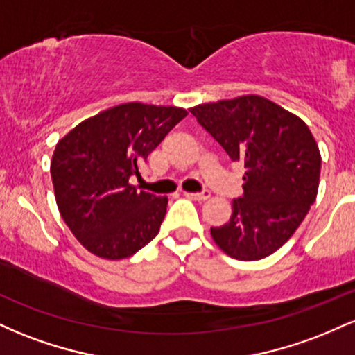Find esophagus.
<instances>
[{"label":"esophagus","instance_id":"1","mask_svg":"<svg viewBox=\"0 0 355 355\" xmlns=\"http://www.w3.org/2000/svg\"><path fill=\"white\" fill-rule=\"evenodd\" d=\"M183 195L191 198V200H197V202H205L210 198V191H207V190L200 191V193H190V191H183Z\"/></svg>","mask_w":355,"mask_h":355}]
</instances>
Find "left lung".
Masks as SVG:
<instances>
[{"label": "left lung", "instance_id": "obj_1", "mask_svg": "<svg viewBox=\"0 0 355 355\" xmlns=\"http://www.w3.org/2000/svg\"><path fill=\"white\" fill-rule=\"evenodd\" d=\"M232 162L245 166L243 195L232 202L214 242L232 259H266L294 235L319 190L320 152L309 126L259 95L190 108Z\"/></svg>", "mask_w": 355, "mask_h": 355}]
</instances>
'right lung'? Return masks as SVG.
Instances as JSON below:
<instances>
[{"instance_id": "1", "label": "right lung", "mask_w": 355, "mask_h": 355, "mask_svg": "<svg viewBox=\"0 0 355 355\" xmlns=\"http://www.w3.org/2000/svg\"><path fill=\"white\" fill-rule=\"evenodd\" d=\"M187 115L180 107L121 103L83 120L56 144L50 166L56 205L93 255L126 259L158 234L168 198L138 191L128 180Z\"/></svg>"}]
</instances>
